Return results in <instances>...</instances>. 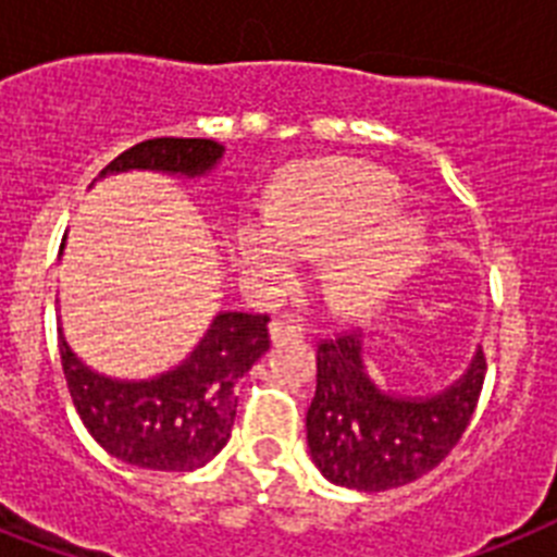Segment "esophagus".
Wrapping results in <instances>:
<instances>
[{"label": "esophagus", "mask_w": 557, "mask_h": 557, "mask_svg": "<svg viewBox=\"0 0 557 557\" xmlns=\"http://www.w3.org/2000/svg\"><path fill=\"white\" fill-rule=\"evenodd\" d=\"M300 325L294 320H286V317H280V320H271L269 325V336L271 343H283V339H292V336H300Z\"/></svg>", "instance_id": "1"}]
</instances>
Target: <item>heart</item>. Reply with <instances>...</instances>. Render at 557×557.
Wrapping results in <instances>:
<instances>
[{
  "label": "heart",
  "mask_w": 557,
  "mask_h": 557,
  "mask_svg": "<svg viewBox=\"0 0 557 557\" xmlns=\"http://www.w3.org/2000/svg\"><path fill=\"white\" fill-rule=\"evenodd\" d=\"M399 203V184L373 166H317L280 189L269 221L249 218L237 226V263L251 277L286 283L294 256L334 255L322 269L329 302L350 317L373 314L408 283L428 249L422 218H391Z\"/></svg>",
  "instance_id": "b5f03b06"
}]
</instances>
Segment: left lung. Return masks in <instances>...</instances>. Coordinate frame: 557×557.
I'll use <instances>...</instances> for the list:
<instances>
[{"mask_svg": "<svg viewBox=\"0 0 557 557\" xmlns=\"http://www.w3.org/2000/svg\"><path fill=\"white\" fill-rule=\"evenodd\" d=\"M487 362L475 350L465 373L436 394H394L368 371L362 334L317 348V394L306 416L311 461L331 484L382 493L422 479L447 459L473 419Z\"/></svg>", "mask_w": 557, "mask_h": 557, "instance_id": "obj_1", "label": "left lung"}]
</instances>
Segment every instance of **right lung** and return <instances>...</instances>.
<instances>
[{"label":"right lung","instance_id":"obj_1","mask_svg":"<svg viewBox=\"0 0 557 557\" xmlns=\"http://www.w3.org/2000/svg\"><path fill=\"white\" fill-rule=\"evenodd\" d=\"M221 158L223 147L209 138H152L121 152L98 177L129 170L203 177ZM265 350L269 317L221 311L184 362L152 380H119L82 362L59 329L64 380L84 428L115 459L166 473L203 467L226 447L235 382Z\"/></svg>","mask_w":557,"mask_h":557}]
</instances>
